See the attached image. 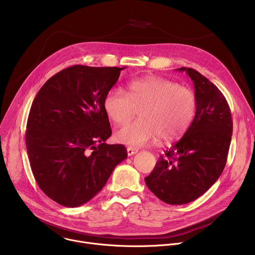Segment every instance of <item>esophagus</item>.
<instances>
[{
  "mask_svg": "<svg viewBox=\"0 0 255 255\" xmlns=\"http://www.w3.org/2000/svg\"><path fill=\"white\" fill-rule=\"evenodd\" d=\"M138 152V149L137 148H134V147H128L127 148V153H128V156H131L135 153Z\"/></svg>",
  "mask_w": 255,
  "mask_h": 255,
  "instance_id": "obj_1",
  "label": "esophagus"
}]
</instances>
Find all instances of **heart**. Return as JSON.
<instances>
[{
	"label": "heart",
	"instance_id": "1",
	"mask_svg": "<svg viewBox=\"0 0 255 255\" xmlns=\"http://www.w3.org/2000/svg\"><path fill=\"white\" fill-rule=\"evenodd\" d=\"M107 117L123 125L139 113L140 119L119 129L115 138L129 146H142L157 140L169 142L183 136L197 110L194 92L160 77L135 79L127 84V95L120 88L109 91L103 102Z\"/></svg>",
	"mask_w": 255,
	"mask_h": 255
}]
</instances>
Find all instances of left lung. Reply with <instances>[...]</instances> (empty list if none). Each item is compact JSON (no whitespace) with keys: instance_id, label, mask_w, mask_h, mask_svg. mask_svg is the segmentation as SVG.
Wrapping results in <instances>:
<instances>
[{"instance_id":"1","label":"left lung","mask_w":255,"mask_h":255,"mask_svg":"<svg viewBox=\"0 0 255 255\" xmlns=\"http://www.w3.org/2000/svg\"><path fill=\"white\" fill-rule=\"evenodd\" d=\"M177 70L186 71L194 83L196 115L185 135L145 177L148 189L169 205L193 202L216 183L227 161L233 130L230 108L220 90L193 68Z\"/></svg>"}]
</instances>
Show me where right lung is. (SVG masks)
<instances>
[{"mask_svg":"<svg viewBox=\"0 0 255 255\" xmlns=\"http://www.w3.org/2000/svg\"><path fill=\"white\" fill-rule=\"evenodd\" d=\"M125 67L72 65L36 95L27 121L26 148L36 183L61 206L93 199L127 157L122 144H107L112 130L103 102Z\"/></svg>","mask_w":255,"mask_h":255,"instance_id":"add662e5","label":"right lung"}]
</instances>
